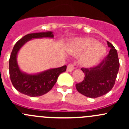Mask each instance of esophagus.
<instances>
[{"mask_svg":"<svg viewBox=\"0 0 129 129\" xmlns=\"http://www.w3.org/2000/svg\"><path fill=\"white\" fill-rule=\"evenodd\" d=\"M76 68H77V66H76V64H68V65L67 66V71L72 72Z\"/></svg>","mask_w":129,"mask_h":129,"instance_id":"esophagus-1","label":"esophagus"}]
</instances>
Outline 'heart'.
<instances>
[{
    "instance_id": "heart-1",
    "label": "heart",
    "mask_w": 129,
    "mask_h": 129,
    "mask_svg": "<svg viewBox=\"0 0 129 129\" xmlns=\"http://www.w3.org/2000/svg\"><path fill=\"white\" fill-rule=\"evenodd\" d=\"M68 50L72 55H81L79 58L80 65L89 68L101 61L106 53V48L95 39L85 37L74 40L68 44Z\"/></svg>"
}]
</instances>
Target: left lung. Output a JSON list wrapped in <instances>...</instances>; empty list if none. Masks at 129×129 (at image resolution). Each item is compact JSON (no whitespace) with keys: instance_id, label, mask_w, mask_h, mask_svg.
<instances>
[{"instance_id":"left-lung-1","label":"left lung","mask_w":129,"mask_h":129,"mask_svg":"<svg viewBox=\"0 0 129 129\" xmlns=\"http://www.w3.org/2000/svg\"><path fill=\"white\" fill-rule=\"evenodd\" d=\"M110 48L109 55L98 65L93 68H81L85 74L82 82L76 85L77 90L91 98L102 96L111 90L115 84L119 68L118 52L111 43L107 41Z\"/></svg>"}]
</instances>
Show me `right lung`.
<instances>
[{"mask_svg":"<svg viewBox=\"0 0 129 129\" xmlns=\"http://www.w3.org/2000/svg\"><path fill=\"white\" fill-rule=\"evenodd\" d=\"M53 36L50 31L27 34L15 44L9 60V70L11 83L20 93L31 97L44 95L53 88L59 75L67 70V66L64 65L30 74L22 72L18 65L17 57L19 51L27 42L34 39L53 38Z\"/></svg>","mask_w":129,"mask_h":129,"instance_id":"right-lung-1","label":"right lung"}]
</instances>
